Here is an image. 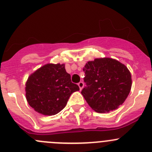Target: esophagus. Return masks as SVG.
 <instances>
[{
	"label": "esophagus",
	"instance_id": "1",
	"mask_svg": "<svg viewBox=\"0 0 152 152\" xmlns=\"http://www.w3.org/2000/svg\"><path fill=\"white\" fill-rule=\"evenodd\" d=\"M78 85H79V89H80V90H81L82 88H83V87H84V82H79V84H78Z\"/></svg>",
	"mask_w": 152,
	"mask_h": 152
}]
</instances>
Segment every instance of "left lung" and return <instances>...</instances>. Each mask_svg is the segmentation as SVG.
I'll list each match as a JSON object with an SVG mask.
<instances>
[{"instance_id": "obj_1", "label": "left lung", "mask_w": 152, "mask_h": 152, "mask_svg": "<svg viewBox=\"0 0 152 152\" xmlns=\"http://www.w3.org/2000/svg\"><path fill=\"white\" fill-rule=\"evenodd\" d=\"M83 70L86 87L81 93L93 110L110 113L125 102L131 90L132 76L124 64L99 58L87 62Z\"/></svg>"}]
</instances>
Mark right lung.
<instances>
[{"instance_id":"add662e5","label":"right lung","mask_w":152,"mask_h":152,"mask_svg":"<svg viewBox=\"0 0 152 152\" xmlns=\"http://www.w3.org/2000/svg\"><path fill=\"white\" fill-rule=\"evenodd\" d=\"M79 90L71 82L64 64H47L30 75L26 84L28 104L44 115H53L63 110L70 95Z\"/></svg>"}]
</instances>
